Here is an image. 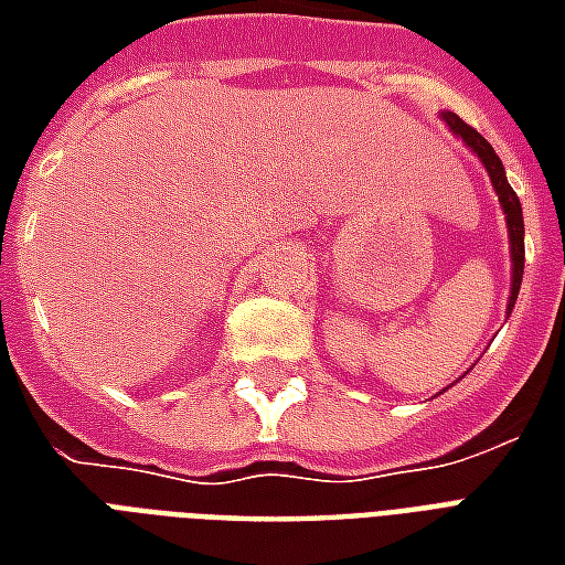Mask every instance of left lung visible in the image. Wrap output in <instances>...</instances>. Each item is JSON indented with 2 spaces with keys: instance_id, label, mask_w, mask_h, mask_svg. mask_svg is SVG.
<instances>
[{
  "instance_id": "1",
  "label": "left lung",
  "mask_w": 565,
  "mask_h": 565,
  "mask_svg": "<svg viewBox=\"0 0 565 565\" xmlns=\"http://www.w3.org/2000/svg\"><path fill=\"white\" fill-rule=\"evenodd\" d=\"M441 120L448 124V129L462 139L469 148L478 153V160L484 162L487 174H490V184L497 190L499 205L505 211V223H509V247H511V296H509V315L514 308V299H518V290H521V278H523V211H521V199L518 193L511 190L509 178H505V169H502V160L497 157V150L490 148V141L472 129L466 120L454 115V111H441Z\"/></svg>"
}]
</instances>
